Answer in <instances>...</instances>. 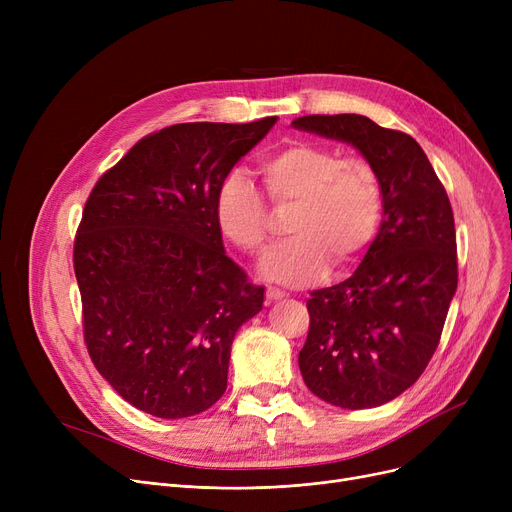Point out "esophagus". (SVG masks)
Here are the masks:
<instances>
[{
	"mask_svg": "<svg viewBox=\"0 0 512 512\" xmlns=\"http://www.w3.org/2000/svg\"><path fill=\"white\" fill-rule=\"evenodd\" d=\"M286 297V292L284 290H280V288H267L265 290V299L267 301H278V299H284Z\"/></svg>",
	"mask_w": 512,
	"mask_h": 512,
	"instance_id": "esophagus-1",
	"label": "esophagus"
}]
</instances>
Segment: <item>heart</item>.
<instances>
[{"label": "heart", "instance_id": "1", "mask_svg": "<svg viewBox=\"0 0 512 512\" xmlns=\"http://www.w3.org/2000/svg\"><path fill=\"white\" fill-rule=\"evenodd\" d=\"M259 172L272 205L292 207L286 222L292 238L259 265L267 280L307 286L324 276L330 261L353 263L380 228L382 182L365 157H340L334 147L294 141L265 155ZM215 220L249 255H259L270 240V209L240 170L226 174L215 191Z\"/></svg>", "mask_w": 512, "mask_h": 512}]
</instances>
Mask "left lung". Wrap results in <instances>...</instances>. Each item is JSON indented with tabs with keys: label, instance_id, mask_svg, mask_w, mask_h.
<instances>
[{
	"label": "left lung",
	"instance_id": "obj_1",
	"mask_svg": "<svg viewBox=\"0 0 512 512\" xmlns=\"http://www.w3.org/2000/svg\"><path fill=\"white\" fill-rule=\"evenodd\" d=\"M292 126L353 145L380 174V232L351 278L311 292L299 353L315 396L340 409L380 407L419 380L438 348L459 282L452 207L409 134L359 114L303 116Z\"/></svg>",
	"mask_w": 512,
	"mask_h": 512
}]
</instances>
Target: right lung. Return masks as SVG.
Segmentation results:
<instances>
[{
	"instance_id": "obj_1",
	"label": "right lung",
	"mask_w": 512,
	"mask_h": 512,
	"mask_svg": "<svg viewBox=\"0 0 512 512\" xmlns=\"http://www.w3.org/2000/svg\"><path fill=\"white\" fill-rule=\"evenodd\" d=\"M276 120L147 134L85 203L74 274L89 355L126 402L153 417L215 405L234 334L263 307V286L224 251L215 191Z\"/></svg>"
}]
</instances>
